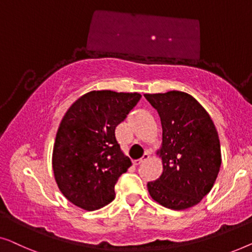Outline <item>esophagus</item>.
Wrapping results in <instances>:
<instances>
[{"mask_svg": "<svg viewBox=\"0 0 252 252\" xmlns=\"http://www.w3.org/2000/svg\"><path fill=\"white\" fill-rule=\"evenodd\" d=\"M148 158H150V154H148V153H145V154L143 155V158H141L140 160L134 161V162H133V164H134V165H139V164H141V163H144L145 161H147Z\"/></svg>", "mask_w": 252, "mask_h": 252, "instance_id": "1", "label": "esophagus"}]
</instances>
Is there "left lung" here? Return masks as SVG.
Returning a JSON list of instances; mask_svg holds the SVG:
<instances>
[{"label": "left lung", "mask_w": 252, "mask_h": 252, "mask_svg": "<svg viewBox=\"0 0 252 252\" xmlns=\"http://www.w3.org/2000/svg\"><path fill=\"white\" fill-rule=\"evenodd\" d=\"M162 125L157 154L163 171L147 184L151 197L163 207L185 210L210 192L221 164L220 141L209 113L193 95L182 91L145 94Z\"/></svg>", "instance_id": "left-lung-1"}]
</instances>
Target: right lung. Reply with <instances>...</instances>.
Here are the masks:
<instances>
[{"label": "right lung", "instance_id": "add662e5", "mask_svg": "<svg viewBox=\"0 0 252 252\" xmlns=\"http://www.w3.org/2000/svg\"><path fill=\"white\" fill-rule=\"evenodd\" d=\"M138 92L90 91L68 108L52 151V169L63 195L83 210L111 203L119 177L131 165L115 127L140 100Z\"/></svg>", "mask_w": 252, "mask_h": 252}]
</instances>
